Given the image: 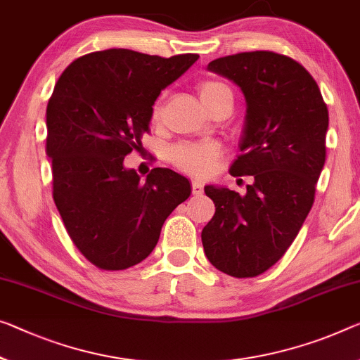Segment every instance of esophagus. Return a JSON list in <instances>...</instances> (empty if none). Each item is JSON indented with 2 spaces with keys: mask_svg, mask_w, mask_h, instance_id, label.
I'll list each match as a JSON object with an SVG mask.
<instances>
[{
  "mask_svg": "<svg viewBox=\"0 0 360 360\" xmlns=\"http://www.w3.org/2000/svg\"><path fill=\"white\" fill-rule=\"evenodd\" d=\"M191 191H193V195L201 196L202 191H204V185L201 184V181H193V184H191Z\"/></svg>",
  "mask_w": 360,
  "mask_h": 360,
  "instance_id": "34e87169",
  "label": "esophagus"
}]
</instances>
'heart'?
<instances>
[{
	"instance_id": "heart-1",
	"label": "heart",
	"mask_w": 360,
	"mask_h": 360,
	"mask_svg": "<svg viewBox=\"0 0 360 360\" xmlns=\"http://www.w3.org/2000/svg\"><path fill=\"white\" fill-rule=\"evenodd\" d=\"M198 95L206 109L212 108L214 104L222 101L224 98L231 99V90L224 82L207 79L199 82ZM151 119L154 124H159L162 119V98H158L154 103ZM224 149L217 141H199V143H179L170 151V159L172 162L184 170L185 174L193 176H206L212 172L217 165L219 159L222 158Z\"/></svg>"
}]
</instances>
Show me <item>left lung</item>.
Returning a JSON list of instances; mask_svg holds the SVG:
<instances>
[{
  "label": "left lung",
  "instance_id": "1",
  "mask_svg": "<svg viewBox=\"0 0 360 360\" xmlns=\"http://www.w3.org/2000/svg\"><path fill=\"white\" fill-rule=\"evenodd\" d=\"M207 69L233 80L246 98L241 153L230 174L252 175V184L243 196L204 188L215 214L201 240L215 269L252 278L283 257L311 211L327 158L328 109L312 75L285 54L238 53Z\"/></svg>",
  "mask_w": 360,
  "mask_h": 360
}]
</instances>
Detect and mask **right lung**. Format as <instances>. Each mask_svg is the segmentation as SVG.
<instances>
[{
	"mask_svg": "<svg viewBox=\"0 0 360 360\" xmlns=\"http://www.w3.org/2000/svg\"><path fill=\"white\" fill-rule=\"evenodd\" d=\"M198 58L104 49L75 59L54 86L46 108L53 199L72 243L98 269L146 259L165 219L191 195L184 175L156 167L141 180L124 158L140 151L159 93Z\"/></svg>",
	"mask_w": 360,
	"mask_h": 360,
	"instance_id": "right-lung-1",
	"label": "right lung"
}]
</instances>
